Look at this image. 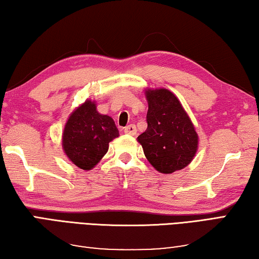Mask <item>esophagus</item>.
<instances>
[{
    "label": "esophagus",
    "mask_w": 259,
    "mask_h": 259,
    "mask_svg": "<svg viewBox=\"0 0 259 259\" xmlns=\"http://www.w3.org/2000/svg\"><path fill=\"white\" fill-rule=\"evenodd\" d=\"M125 134H130V135H135L137 134V126L134 124H131L128 126H126L124 128Z\"/></svg>",
    "instance_id": "1"
}]
</instances>
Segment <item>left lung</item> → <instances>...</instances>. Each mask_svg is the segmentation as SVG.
Wrapping results in <instances>:
<instances>
[{"mask_svg":"<svg viewBox=\"0 0 259 259\" xmlns=\"http://www.w3.org/2000/svg\"><path fill=\"white\" fill-rule=\"evenodd\" d=\"M146 132L139 135L147 159L160 173L187 166L197 150V133L179 100L167 90L147 92Z\"/></svg>","mask_w":259,"mask_h":259,"instance_id":"1","label":"left lung"}]
</instances>
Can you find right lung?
I'll return each mask as SVG.
<instances>
[{
	"label": "right lung",
	"mask_w": 259,
	"mask_h": 259,
	"mask_svg": "<svg viewBox=\"0 0 259 259\" xmlns=\"http://www.w3.org/2000/svg\"><path fill=\"white\" fill-rule=\"evenodd\" d=\"M119 135L111 117L100 114L95 103L86 101L71 114L63 134V149L71 162L91 169L107 154L109 142Z\"/></svg>",
	"instance_id": "1"
}]
</instances>
